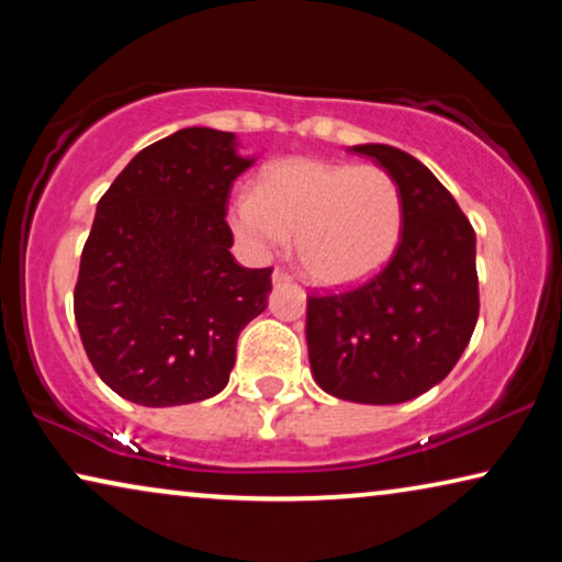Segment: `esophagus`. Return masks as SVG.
Masks as SVG:
<instances>
[{"label": "esophagus", "instance_id": "esophagus-1", "mask_svg": "<svg viewBox=\"0 0 562 562\" xmlns=\"http://www.w3.org/2000/svg\"><path fill=\"white\" fill-rule=\"evenodd\" d=\"M271 279H273V283H289V281H291V276H289L286 271H281V268H276Z\"/></svg>", "mask_w": 562, "mask_h": 562}]
</instances>
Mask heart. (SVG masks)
Here are the masks:
<instances>
[{
    "label": "heart",
    "instance_id": "heart-1",
    "mask_svg": "<svg viewBox=\"0 0 562 562\" xmlns=\"http://www.w3.org/2000/svg\"><path fill=\"white\" fill-rule=\"evenodd\" d=\"M227 222L258 256L296 237L304 273L342 289L389 263L402 240L404 206L396 181L379 166L294 158L268 166L256 194L235 196Z\"/></svg>",
    "mask_w": 562,
    "mask_h": 562
}]
</instances>
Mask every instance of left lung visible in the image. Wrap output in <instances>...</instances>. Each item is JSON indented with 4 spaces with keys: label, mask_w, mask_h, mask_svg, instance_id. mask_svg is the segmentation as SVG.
Here are the masks:
<instances>
[{
    "label": "left lung",
    "mask_w": 562,
    "mask_h": 562,
    "mask_svg": "<svg viewBox=\"0 0 562 562\" xmlns=\"http://www.w3.org/2000/svg\"><path fill=\"white\" fill-rule=\"evenodd\" d=\"M396 181L402 240L389 266L345 294L306 299L317 386L345 402L402 404L452 371L479 319L475 233L448 189L409 153L352 145Z\"/></svg>",
    "instance_id": "1"
}]
</instances>
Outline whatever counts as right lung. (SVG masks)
<instances>
[{
    "label": "right lung",
    "instance_id": "obj_1",
    "mask_svg": "<svg viewBox=\"0 0 562 562\" xmlns=\"http://www.w3.org/2000/svg\"><path fill=\"white\" fill-rule=\"evenodd\" d=\"M252 164L233 133L183 127L99 199L74 314L99 379L127 402L194 404L227 386L237 337L271 291V268L229 252V189Z\"/></svg>",
    "mask_w": 562,
    "mask_h": 562
}]
</instances>
